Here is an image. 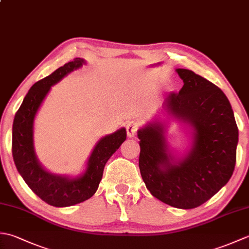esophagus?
<instances>
[{
  "mask_svg": "<svg viewBox=\"0 0 249 249\" xmlns=\"http://www.w3.org/2000/svg\"><path fill=\"white\" fill-rule=\"evenodd\" d=\"M137 129H138V124L135 123V122H128L127 125H126V130H127V136L129 138L135 137Z\"/></svg>",
  "mask_w": 249,
  "mask_h": 249,
  "instance_id": "obj_1",
  "label": "esophagus"
}]
</instances>
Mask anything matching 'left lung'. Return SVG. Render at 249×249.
<instances>
[{
    "mask_svg": "<svg viewBox=\"0 0 249 249\" xmlns=\"http://www.w3.org/2000/svg\"><path fill=\"white\" fill-rule=\"evenodd\" d=\"M184 86L170 93L162 108L168 118L187 128L188 149L171 151L168 121L154 119L138 129L139 168L146 188L173 208L203 204L228 183L234 170L239 129L224 92L189 70L177 68Z\"/></svg>",
    "mask_w": 249,
    "mask_h": 249,
    "instance_id": "1",
    "label": "left lung"
}]
</instances>
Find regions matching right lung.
Returning <instances> with one entry per match:
<instances>
[{"mask_svg":"<svg viewBox=\"0 0 249 249\" xmlns=\"http://www.w3.org/2000/svg\"><path fill=\"white\" fill-rule=\"evenodd\" d=\"M87 65V61L76 57L57 68L32 86L15 115L13 124V157L16 168L35 195L50 205L66 208L89 199L102 181L106 162L126 140V129L102 137L94 145L84 169L77 176L56 174L47 170L37 158L34 146L36 115L49 94L51 87L72 71Z\"/></svg>","mask_w":249,"mask_h":249,"instance_id":"right-lung-1","label":"right lung"}]
</instances>
